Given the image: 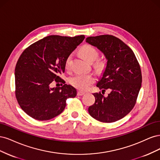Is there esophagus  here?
I'll list each match as a JSON object with an SVG mask.
<instances>
[{"mask_svg": "<svg viewBox=\"0 0 160 160\" xmlns=\"http://www.w3.org/2000/svg\"><path fill=\"white\" fill-rule=\"evenodd\" d=\"M86 92H83V91H81V90H78V96H83L84 94H85Z\"/></svg>", "mask_w": 160, "mask_h": 160, "instance_id": "esophagus-1", "label": "esophagus"}]
</instances>
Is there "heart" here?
<instances>
[{
  "label": "heart",
  "instance_id": "b5f03b06",
  "mask_svg": "<svg viewBox=\"0 0 160 160\" xmlns=\"http://www.w3.org/2000/svg\"><path fill=\"white\" fill-rule=\"evenodd\" d=\"M80 52L82 56L88 62H94L98 56V52L97 50L90 44L84 45L80 50ZM72 56L70 55L66 58L65 62L66 68H69ZM97 68L101 69L104 66L102 62L98 61L96 64ZM96 80L95 76L92 74H83L78 73L71 77L70 78V82L72 85L80 90H86L88 87L94 83Z\"/></svg>",
  "mask_w": 160,
  "mask_h": 160
}]
</instances>
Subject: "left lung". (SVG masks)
<instances>
[{
    "instance_id": "obj_1",
    "label": "left lung",
    "mask_w": 160,
    "mask_h": 160,
    "mask_svg": "<svg viewBox=\"0 0 160 160\" xmlns=\"http://www.w3.org/2000/svg\"><path fill=\"white\" fill-rule=\"evenodd\" d=\"M86 42L104 55L106 66L96 86L111 91L107 97L100 92L93 94L96 100L88 108L89 114L102 122L119 120L136 104L142 81L140 64L132 50L114 36L90 37Z\"/></svg>"
}]
</instances>
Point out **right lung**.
I'll return each mask as SVG.
<instances>
[{"instance_id": "add662e5", "label": "right lung", "mask_w": 160, "mask_h": 160, "mask_svg": "<svg viewBox=\"0 0 160 160\" xmlns=\"http://www.w3.org/2000/svg\"><path fill=\"white\" fill-rule=\"evenodd\" d=\"M84 38V35H51L23 51L15 67V94L28 116L37 120H50L63 112L67 98L76 97L77 91L71 85H51L54 81L64 82L59 75L64 72L66 60Z\"/></svg>"}]
</instances>
